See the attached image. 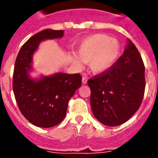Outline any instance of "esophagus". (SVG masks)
Here are the masks:
<instances>
[{"label": "esophagus", "instance_id": "esophagus-1", "mask_svg": "<svg viewBox=\"0 0 158 158\" xmlns=\"http://www.w3.org/2000/svg\"><path fill=\"white\" fill-rule=\"evenodd\" d=\"M87 81H88V79H87L86 77H83L82 78V83H83V84H86Z\"/></svg>", "mask_w": 158, "mask_h": 158}]
</instances>
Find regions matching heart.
Returning a JSON list of instances; mask_svg holds the SVG:
<instances>
[{
  "mask_svg": "<svg viewBox=\"0 0 158 158\" xmlns=\"http://www.w3.org/2000/svg\"><path fill=\"white\" fill-rule=\"evenodd\" d=\"M120 43L110 36L98 33L89 36L80 42L78 52L70 56V60L78 68L83 62L89 64L94 74H100L110 69L120 56Z\"/></svg>",
  "mask_w": 158,
  "mask_h": 158,
  "instance_id": "b5f03b06",
  "label": "heart"
}]
</instances>
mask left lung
<instances>
[{
	"label": "left lung",
	"instance_id": "left-lung-1",
	"mask_svg": "<svg viewBox=\"0 0 158 158\" xmlns=\"http://www.w3.org/2000/svg\"><path fill=\"white\" fill-rule=\"evenodd\" d=\"M144 64L137 48L128 39L124 54L105 73L89 79L94 116L107 126L126 122L139 108L145 89Z\"/></svg>",
	"mask_w": 158,
	"mask_h": 158
}]
</instances>
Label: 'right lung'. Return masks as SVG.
<instances>
[{"mask_svg":"<svg viewBox=\"0 0 158 158\" xmlns=\"http://www.w3.org/2000/svg\"><path fill=\"white\" fill-rule=\"evenodd\" d=\"M64 30L45 29L36 33L19 52L13 74V91L19 109L33 125L50 128L60 123L66 115L69 99L81 86L79 74L56 73L33 79V56L43 41L61 38Z\"/></svg>","mask_w":158,"mask_h":158,"instance_id":"add662e5","label":"right lung"}]
</instances>
